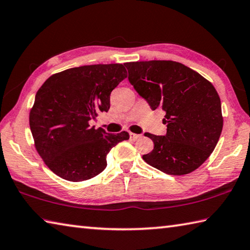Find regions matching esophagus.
Masks as SVG:
<instances>
[{"label": "esophagus", "mask_w": 250, "mask_h": 250, "mask_svg": "<svg viewBox=\"0 0 250 250\" xmlns=\"http://www.w3.org/2000/svg\"><path fill=\"white\" fill-rule=\"evenodd\" d=\"M129 137L131 140H137L139 138H141V135L139 134H134V133H129Z\"/></svg>", "instance_id": "obj_1"}]
</instances>
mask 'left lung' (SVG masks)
<instances>
[{
    "label": "left lung",
    "mask_w": 250,
    "mask_h": 250,
    "mask_svg": "<svg viewBox=\"0 0 250 250\" xmlns=\"http://www.w3.org/2000/svg\"><path fill=\"white\" fill-rule=\"evenodd\" d=\"M128 81L152 110L166 112L167 134L146 133L154 148L143 159L169 175L198 168L218 144L223 127L221 100L213 84L174 61L124 64Z\"/></svg>",
    "instance_id": "left-lung-1"
}]
</instances>
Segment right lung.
Here are the masks:
<instances>
[{
	"mask_svg": "<svg viewBox=\"0 0 250 250\" xmlns=\"http://www.w3.org/2000/svg\"><path fill=\"white\" fill-rule=\"evenodd\" d=\"M127 77L123 64L84 65L52 75L38 90L29 124L38 153L56 175L70 182L95 177L127 131L109 134L90 126L110 109L113 89Z\"/></svg>",
	"mask_w": 250,
	"mask_h": 250,
	"instance_id": "obj_1",
	"label": "right lung"
}]
</instances>
